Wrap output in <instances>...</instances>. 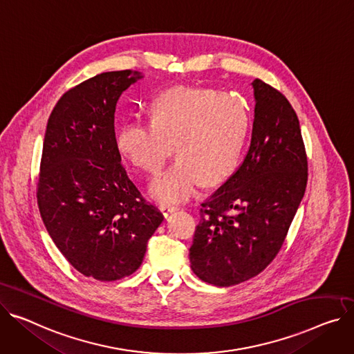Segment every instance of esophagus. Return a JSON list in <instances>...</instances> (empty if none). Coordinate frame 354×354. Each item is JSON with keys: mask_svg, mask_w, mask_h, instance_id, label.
<instances>
[{"mask_svg": "<svg viewBox=\"0 0 354 354\" xmlns=\"http://www.w3.org/2000/svg\"><path fill=\"white\" fill-rule=\"evenodd\" d=\"M178 209H179V206H176V205H160V212L165 216H169Z\"/></svg>", "mask_w": 354, "mask_h": 354, "instance_id": "esophagus-1", "label": "esophagus"}]
</instances>
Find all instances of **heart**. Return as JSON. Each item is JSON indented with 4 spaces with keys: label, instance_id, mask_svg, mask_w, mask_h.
I'll use <instances>...</instances> for the list:
<instances>
[{
    "label": "heart",
    "instance_id": "heart-1",
    "mask_svg": "<svg viewBox=\"0 0 354 354\" xmlns=\"http://www.w3.org/2000/svg\"><path fill=\"white\" fill-rule=\"evenodd\" d=\"M249 128L245 106L212 88H172L149 108V122L129 121L116 135V148L135 168L155 175L172 152L176 160L149 186L165 205L189 199L201 179L216 183L241 158Z\"/></svg>",
    "mask_w": 354,
    "mask_h": 354
}]
</instances>
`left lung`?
Masks as SVG:
<instances>
[{"mask_svg":"<svg viewBox=\"0 0 354 354\" xmlns=\"http://www.w3.org/2000/svg\"><path fill=\"white\" fill-rule=\"evenodd\" d=\"M254 120L238 171L201 209L189 261L206 283L227 288L261 273L285 242L308 183L297 115L279 91L252 82Z\"/></svg>","mask_w":354,"mask_h":354,"instance_id":"1","label":"left lung"}]
</instances>
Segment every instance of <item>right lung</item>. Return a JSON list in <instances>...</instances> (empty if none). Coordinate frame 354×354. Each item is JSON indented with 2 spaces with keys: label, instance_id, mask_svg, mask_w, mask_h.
Wrapping results in <instances>:
<instances>
[{
  "label": "right lung",
  "instance_id": "1",
  "mask_svg": "<svg viewBox=\"0 0 354 354\" xmlns=\"http://www.w3.org/2000/svg\"><path fill=\"white\" fill-rule=\"evenodd\" d=\"M138 71H111L61 97L46 124L38 207L51 239L78 272L102 281L132 274L163 221L121 165L115 108Z\"/></svg>",
  "mask_w": 354,
  "mask_h": 354
}]
</instances>
